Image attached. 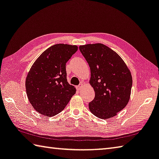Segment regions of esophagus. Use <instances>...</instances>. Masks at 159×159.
<instances>
[{"instance_id":"obj_1","label":"esophagus","mask_w":159,"mask_h":159,"mask_svg":"<svg viewBox=\"0 0 159 159\" xmlns=\"http://www.w3.org/2000/svg\"><path fill=\"white\" fill-rule=\"evenodd\" d=\"M83 87H84V85H83V83H80V84L77 87V89H79V90H82Z\"/></svg>"}]
</instances>
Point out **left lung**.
I'll list each match as a JSON object with an SVG mask.
<instances>
[{
  "label": "left lung",
  "instance_id": "left-lung-1",
  "mask_svg": "<svg viewBox=\"0 0 159 159\" xmlns=\"http://www.w3.org/2000/svg\"><path fill=\"white\" fill-rule=\"evenodd\" d=\"M79 49L90 68L89 84L95 93L89 103V111L103 120L115 116L130 99L131 71L122 57L104 44L82 45Z\"/></svg>",
  "mask_w": 159,
  "mask_h": 159
}]
</instances>
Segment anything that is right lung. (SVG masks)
<instances>
[{
    "instance_id": "1",
    "label": "right lung",
    "mask_w": 159,
    "mask_h": 159,
    "mask_svg": "<svg viewBox=\"0 0 159 159\" xmlns=\"http://www.w3.org/2000/svg\"><path fill=\"white\" fill-rule=\"evenodd\" d=\"M77 50L76 45H53L32 65L25 78V89L39 114L53 117L60 113L76 93V88L67 82L66 63Z\"/></svg>"
}]
</instances>
